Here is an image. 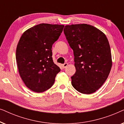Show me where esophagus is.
<instances>
[{
    "mask_svg": "<svg viewBox=\"0 0 124 124\" xmlns=\"http://www.w3.org/2000/svg\"><path fill=\"white\" fill-rule=\"evenodd\" d=\"M68 65V63H67V62H65V64H63V65H62V67H63V68H66V67H67Z\"/></svg>",
    "mask_w": 124,
    "mask_h": 124,
    "instance_id": "1",
    "label": "esophagus"
}]
</instances>
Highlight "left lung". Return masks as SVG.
<instances>
[{
    "label": "left lung",
    "instance_id": "1",
    "mask_svg": "<svg viewBox=\"0 0 124 124\" xmlns=\"http://www.w3.org/2000/svg\"><path fill=\"white\" fill-rule=\"evenodd\" d=\"M64 33L73 50L76 71L71 77L73 87L82 94L94 93L106 81L112 65L108 39L86 23L66 25Z\"/></svg>",
    "mask_w": 124,
    "mask_h": 124
}]
</instances>
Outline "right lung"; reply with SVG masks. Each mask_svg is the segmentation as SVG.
<instances>
[{"label":"right lung","mask_w":124,"mask_h":124,"mask_svg":"<svg viewBox=\"0 0 124 124\" xmlns=\"http://www.w3.org/2000/svg\"><path fill=\"white\" fill-rule=\"evenodd\" d=\"M64 27L40 23L26 30L18 41L16 53L18 72L26 87L34 92L51 87L60 71L52 60L51 49Z\"/></svg>","instance_id":"obj_1"}]
</instances>
